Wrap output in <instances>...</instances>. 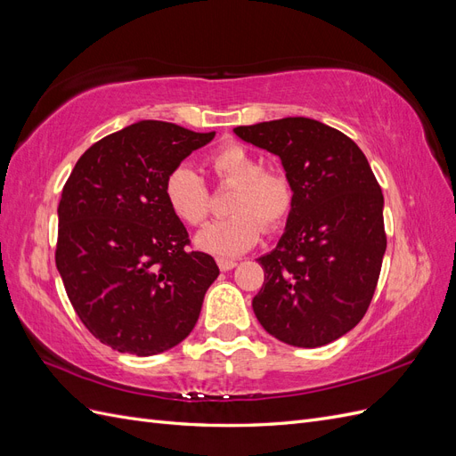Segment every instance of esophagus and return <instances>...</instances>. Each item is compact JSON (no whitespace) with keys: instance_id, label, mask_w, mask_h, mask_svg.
Masks as SVG:
<instances>
[{"instance_id":"34e87169","label":"esophagus","mask_w":456,"mask_h":456,"mask_svg":"<svg viewBox=\"0 0 456 456\" xmlns=\"http://www.w3.org/2000/svg\"><path fill=\"white\" fill-rule=\"evenodd\" d=\"M216 265H218V268L223 270V272H228L232 268H236L238 262L232 260V258H216Z\"/></svg>"}]
</instances>
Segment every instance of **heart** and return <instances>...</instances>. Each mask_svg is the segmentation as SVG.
Instances as JSON below:
<instances>
[{
	"label": "heart",
	"mask_w": 456,
	"mask_h": 456,
	"mask_svg": "<svg viewBox=\"0 0 456 456\" xmlns=\"http://www.w3.org/2000/svg\"><path fill=\"white\" fill-rule=\"evenodd\" d=\"M211 167L223 183L236 184L226 218L207 224L196 236L201 251L236 256L260 238V220L268 228L280 226L293 207V186L281 171H265L249 148L226 144L211 156ZM165 200L186 224L198 226L209 215V194L203 178L190 165H178L165 181Z\"/></svg>",
	"instance_id": "obj_1"
}]
</instances>
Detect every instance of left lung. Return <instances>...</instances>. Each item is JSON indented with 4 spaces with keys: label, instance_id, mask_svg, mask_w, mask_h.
Here are the masks:
<instances>
[{
    "label": "left lung",
    "instance_id": "obj_1",
    "mask_svg": "<svg viewBox=\"0 0 456 456\" xmlns=\"http://www.w3.org/2000/svg\"><path fill=\"white\" fill-rule=\"evenodd\" d=\"M233 133L278 156L293 186L283 236L256 258L265 270L256 320L289 346H325L362 322L375 295L386 253L382 190L360 146L317 119Z\"/></svg>",
    "mask_w": 456,
    "mask_h": 456
}]
</instances>
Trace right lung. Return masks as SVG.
<instances>
[{
    "label": "right lung",
    "instance_id": "1",
    "mask_svg": "<svg viewBox=\"0 0 456 456\" xmlns=\"http://www.w3.org/2000/svg\"><path fill=\"white\" fill-rule=\"evenodd\" d=\"M215 133L144 119L94 142L59 203L57 268L93 337L121 354L156 355L196 327L213 256L186 251L188 232L165 181Z\"/></svg>",
    "mask_w": 456,
    "mask_h": 456
}]
</instances>
